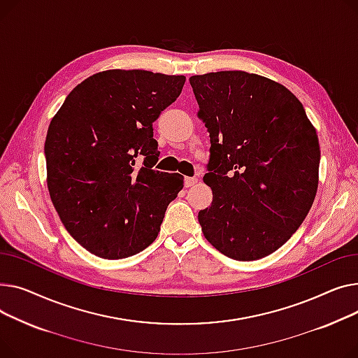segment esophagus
Returning a JSON list of instances; mask_svg holds the SVG:
<instances>
[{"instance_id":"esophagus-1","label":"esophagus","mask_w":358,"mask_h":358,"mask_svg":"<svg viewBox=\"0 0 358 358\" xmlns=\"http://www.w3.org/2000/svg\"><path fill=\"white\" fill-rule=\"evenodd\" d=\"M196 183H198V178H185V186H186V187L195 186Z\"/></svg>"}]
</instances>
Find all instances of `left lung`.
<instances>
[{"label": "left lung", "mask_w": 358, "mask_h": 358, "mask_svg": "<svg viewBox=\"0 0 358 358\" xmlns=\"http://www.w3.org/2000/svg\"><path fill=\"white\" fill-rule=\"evenodd\" d=\"M209 133L198 214L205 238L229 259L259 260L306 218L318 189L320 141L303 105L280 83L243 71L189 78Z\"/></svg>", "instance_id": "8db88e82"}]
</instances>
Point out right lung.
Here are the masks:
<instances>
[{
	"mask_svg": "<svg viewBox=\"0 0 358 358\" xmlns=\"http://www.w3.org/2000/svg\"><path fill=\"white\" fill-rule=\"evenodd\" d=\"M185 80L138 69L103 71L73 88L50 121L49 194L63 225L90 253L124 259L156 240L183 176L153 169L160 155L153 122Z\"/></svg>",
	"mask_w": 358,
	"mask_h": 358,
	"instance_id": "right-lung-1",
	"label": "right lung"
}]
</instances>
